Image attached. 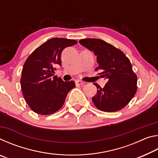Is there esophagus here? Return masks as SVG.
<instances>
[{
  "mask_svg": "<svg viewBox=\"0 0 158 158\" xmlns=\"http://www.w3.org/2000/svg\"><path fill=\"white\" fill-rule=\"evenodd\" d=\"M84 84V82L80 81V80H77V81H76V85H82Z\"/></svg>",
  "mask_w": 158,
  "mask_h": 158,
  "instance_id": "esophagus-1",
  "label": "esophagus"
}]
</instances>
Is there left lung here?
<instances>
[{
	"label": "left lung",
	"mask_w": 158,
	"mask_h": 158,
	"mask_svg": "<svg viewBox=\"0 0 158 158\" xmlns=\"http://www.w3.org/2000/svg\"><path fill=\"white\" fill-rule=\"evenodd\" d=\"M79 43L92 51L97 56L102 78L107 79L104 88L94 84L98 90L92 98L99 110L114 112L124 108L135 96L137 89V77L125 53L111 44L100 39L80 40Z\"/></svg>",
	"instance_id": "left-lung-1"
}]
</instances>
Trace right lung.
<instances>
[{
	"label": "right lung",
	"mask_w": 158,
	"mask_h": 158,
	"mask_svg": "<svg viewBox=\"0 0 158 158\" xmlns=\"http://www.w3.org/2000/svg\"><path fill=\"white\" fill-rule=\"evenodd\" d=\"M77 43L65 38L50 39L29 56L23 65L20 80L23 97L34 112L41 115L55 113L62 107L73 81H64L54 76L56 65H61L63 50Z\"/></svg>",
	"instance_id": "1"
}]
</instances>
